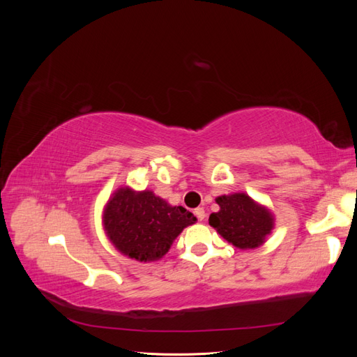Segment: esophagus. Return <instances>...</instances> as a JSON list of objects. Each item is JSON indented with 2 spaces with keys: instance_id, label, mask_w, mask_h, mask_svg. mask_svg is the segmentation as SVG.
Returning a JSON list of instances; mask_svg holds the SVG:
<instances>
[{
  "instance_id": "esophagus-1",
  "label": "esophagus",
  "mask_w": 357,
  "mask_h": 357,
  "mask_svg": "<svg viewBox=\"0 0 357 357\" xmlns=\"http://www.w3.org/2000/svg\"><path fill=\"white\" fill-rule=\"evenodd\" d=\"M195 215H197V218H198V220H204L205 219V210L204 208H197L195 210Z\"/></svg>"
}]
</instances>
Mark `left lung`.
<instances>
[{
    "label": "left lung",
    "mask_w": 357,
    "mask_h": 357,
    "mask_svg": "<svg viewBox=\"0 0 357 357\" xmlns=\"http://www.w3.org/2000/svg\"><path fill=\"white\" fill-rule=\"evenodd\" d=\"M220 210L211 213L210 226L240 250H250L265 244L271 235L275 219L266 205L255 201L244 192L215 198Z\"/></svg>",
    "instance_id": "obj_1"
}]
</instances>
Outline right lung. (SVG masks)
<instances>
[{
  "instance_id": "add662e5",
  "label": "right lung",
  "mask_w": 357,
  "mask_h": 357,
  "mask_svg": "<svg viewBox=\"0 0 357 357\" xmlns=\"http://www.w3.org/2000/svg\"><path fill=\"white\" fill-rule=\"evenodd\" d=\"M197 218L171 205L152 190L117 188L102 210V228L119 253L138 262L164 257L172 243Z\"/></svg>"
}]
</instances>
